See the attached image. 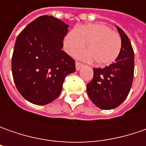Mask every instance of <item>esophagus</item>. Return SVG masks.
<instances>
[{"mask_svg":"<svg viewBox=\"0 0 146 146\" xmlns=\"http://www.w3.org/2000/svg\"><path fill=\"white\" fill-rule=\"evenodd\" d=\"M84 66V65L82 64V63H80V62H76V70H80V68Z\"/></svg>","mask_w":146,"mask_h":146,"instance_id":"esophagus-1","label":"esophagus"}]
</instances>
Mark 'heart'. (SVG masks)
<instances>
[{"label":"heart","mask_w":146,"mask_h":146,"mask_svg":"<svg viewBox=\"0 0 146 146\" xmlns=\"http://www.w3.org/2000/svg\"><path fill=\"white\" fill-rule=\"evenodd\" d=\"M87 52L76 53L79 58L94 60L98 66H108L119 57L122 48L120 36L103 23H90L77 27L64 37L63 45L68 54L84 48Z\"/></svg>","instance_id":"b5f03b06"}]
</instances>
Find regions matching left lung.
I'll use <instances>...</instances> for the list:
<instances>
[{
    "instance_id": "left-lung-1",
    "label": "left lung",
    "mask_w": 146,
    "mask_h": 146,
    "mask_svg": "<svg viewBox=\"0 0 146 146\" xmlns=\"http://www.w3.org/2000/svg\"><path fill=\"white\" fill-rule=\"evenodd\" d=\"M122 40V48L114 63L104 68H94L92 81L87 84L89 98L98 107L111 110L127 97L134 75V52L125 32L116 26Z\"/></svg>"
}]
</instances>
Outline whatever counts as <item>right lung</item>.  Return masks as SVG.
I'll list each match as a JSON object with an SVG mask.
<instances>
[{"instance_id":"add662e5","label":"right lung","mask_w":146,"mask_h":146,"mask_svg":"<svg viewBox=\"0 0 146 146\" xmlns=\"http://www.w3.org/2000/svg\"><path fill=\"white\" fill-rule=\"evenodd\" d=\"M69 26L43 15L17 37L12 73L17 89L27 101L46 105L60 95L65 77L76 71V62L62 48Z\"/></svg>"}]
</instances>
